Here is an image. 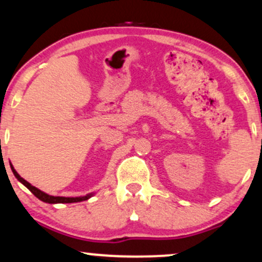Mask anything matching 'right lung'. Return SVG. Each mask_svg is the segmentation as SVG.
<instances>
[{
    "instance_id": "obj_1",
    "label": "right lung",
    "mask_w": 262,
    "mask_h": 262,
    "mask_svg": "<svg viewBox=\"0 0 262 262\" xmlns=\"http://www.w3.org/2000/svg\"><path fill=\"white\" fill-rule=\"evenodd\" d=\"M11 165V169L12 172H13L14 177L19 181L21 184L25 185L29 190L33 193L35 196L37 198V199L43 201V203H47V204H72V203H80V201H85L88 199H90L91 196H94L95 195V193H90L88 195H85V196H75V198H66V196H53V195H49L46 194L45 191L40 190V189H37L36 187H34V185H31L29 182L25 181L24 178H21L19 174H18V172L15 171L14 167L12 163H9Z\"/></svg>"
}]
</instances>
